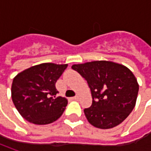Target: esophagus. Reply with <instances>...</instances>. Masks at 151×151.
<instances>
[{
    "instance_id": "34e87169",
    "label": "esophagus",
    "mask_w": 151,
    "mask_h": 151,
    "mask_svg": "<svg viewBox=\"0 0 151 151\" xmlns=\"http://www.w3.org/2000/svg\"><path fill=\"white\" fill-rule=\"evenodd\" d=\"M72 99H73V100H78V99H79V96H74V97H72Z\"/></svg>"
}]
</instances>
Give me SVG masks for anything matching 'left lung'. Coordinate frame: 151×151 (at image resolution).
<instances>
[{
    "label": "left lung",
    "mask_w": 151,
    "mask_h": 151,
    "mask_svg": "<svg viewBox=\"0 0 151 151\" xmlns=\"http://www.w3.org/2000/svg\"><path fill=\"white\" fill-rule=\"evenodd\" d=\"M90 87L92 104L85 108L88 122L102 129L120 124L133 111L139 84L128 67L113 61L96 60L73 65Z\"/></svg>",
    "instance_id": "obj_1"
}]
</instances>
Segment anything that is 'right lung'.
<instances>
[{
    "label": "right lung",
    "instance_id": "obj_1",
    "mask_svg": "<svg viewBox=\"0 0 151 151\" xmlns=\"http://www.w3.org/2000/svg\"><path fill=\"white\" fill-rule=\"evenodd\" d=\"M68 65L43 63L17 74L12 81V99L21 116L34 124L56 121L67 106L66 98L56 96L57 80Z\"/></svg>",
    "mask_w": 151,
    "mask_h": 151
}]
</instances>
